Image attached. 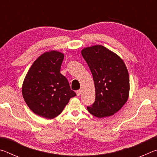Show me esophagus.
I'll return each mask as SVG.
<instances>
[{"mask_svg":"<svg viewBox=\"0 0 157 157\" xmlns=\"http://www.w3.org/2000/svg\"><path fill=\"white\" fill-rule=\"evenodd\" d=\"M81 94H82V90L81 89L78 90V91H76V94H77V95H78V96H79V95H81Z\"/></svg>","mask_w":157,"mask_h":157,"instance_id":"obj_1","label":"esophagus"}]
</instances>
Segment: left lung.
<instances>
[{"instance_id": "1", "label": "left lung", "mask_w": 157, "mask_h": 157, "mask_svg": "<svg viewBox=\"0 0 157 157\" xmlns=\"http://www.w3.org/2000/svg\"><path fill=\"white\" fill-rule=\"evenodd\" d=\"M81 53L91 71L95 84V102L87 109L99 118L113 116L129 97V73L123 60L101 45L84 48Z\"/></svg>"}]
</instances>
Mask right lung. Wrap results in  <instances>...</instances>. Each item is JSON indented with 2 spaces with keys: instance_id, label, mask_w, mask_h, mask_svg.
Returning a JSON list of instances; mask_svg holds the SVG:
<instances>
[{
  "instance_id": "obj_1",
  "label": "right lung",
  "mask_w": 157,
  "mask_h": 157,
  "mask_svg": "<svg viewBox=\"0 0 157 157\" xmlns=\"http://www.w3.org/2000/svg\"><path fill=\"white\" fill-rule=\"evenodd\" d=\"M63 53L50 50L40 55L28 71L22 86L23 97L31 111L52 119L59 116L76 94L60 73Z\"/></svg>"
}]
</instances>
